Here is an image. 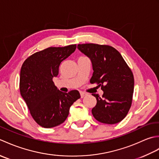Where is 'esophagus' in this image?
I'll return each mask as SVG.
<instances>
[{
	"mask_svg": "<svg viewBox=\"0 0 159 159\" xmlns=\"http://www.w3.org/2000/svg\"><path fill=\"white\" fill-rule=\"evenodd\" d=\"M80 98H83V97L87 96V93H86L85 92H80Z\"/></svg>",
	"mask_w": 159,
	"mask_h": 159,
	"instance_id": "esophagus-1",
	"label": "esophagus"
}]
</instances>
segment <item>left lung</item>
<instances>
[{
	"mask_svg": "<svg viewBox=\"0 0 159 159\" xmlns=\"http://www.w3.org/2000/svg\"><path fill=\"white\" fill-rule=\"evenodd\" d=\"M80 52L90 59L93 70L91 83L101 86L102 97L92 93L97 103L92 113L101 123L120 122L129 111L134 92V77L121 54L112 46L95 43L79 44Z\"/></svg>",
	"mask_w": 159,
	"mask_h": 159,
	"instance_id": "8db88e82",
	"label": "left lung"
}]
</instances>
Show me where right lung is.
<instances>
[{
    "label": "right lung",
    "mask_w": 159,
    "mask_h": 159,
    "mask_svg": "<svg viewBox=\"0 0 159 159\" xmlns=\"http://www.w3.org/2000/svg\"><path fill=\"white\" fill-rule=\"evenodd\" d=\"M76 45L50 47L33 54L22 64L20 91L33 118L49 128L63 123L70 108L80 98L79 91L61 92L52 81L59 74L61 63L75 51Z\"/></svg>",
    "instance_id": "obj_1"
}]
</instances>
